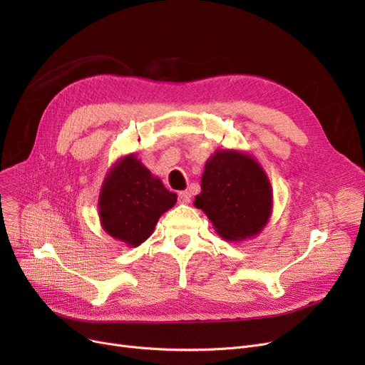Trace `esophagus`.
Returning a JSON list of instances; mask_svg holds the SVG:
<instances>
[{"label": "esophagus", "mask_w": 365, "mask_h": 365, "mask_svg": "<svg viewBox=\"0 0 365 365\" xmlns=\"http://www.w3.org/2000/svg\"><path fill=\"white\" fill-rule=\"evenodd\" d=\"M178 197H179V201H180V202H185V204H186V202L190 201V194L187 192V190H182V192H179Z\"/></svg>", "instance_id": "obj_1"}]
</instances>
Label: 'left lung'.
<instances>
[{
  "mask_svg": "<svg viewBox=\"0 0 365 365\" xmlns=\"http://www.w3.org/2000/svg\"><path fill=\"white\" fill-rule=\"evenodd\" d=\"M195 207L227 241L256 235L267 223L272 190L262 167L245 153L219 150L205 164Z\"/></svg>",
  "mask_w": 365,
  "mask_h": 365,
  "instance_id": "left-lung-1",
  "label": "left lung"
}]
</instances>
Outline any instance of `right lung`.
<instances>
[{
  "instance_id": "right-lung-1",
  "label": "right lung",
  "mask_w": 365,
  "mask_h": 365,
  "mask_svg": "<svg viewBox=\"0 0 365 365\" xmlns=\"http://www.w3.org/2000/svg\"><path fill=\"white\" fill-rule=\"evenodd\" d=\"M176 200L175 192H170L134 155H128L105 179L99 197L101 220L113 238L140 245Z\"/></svg>"
}]
</instances>
